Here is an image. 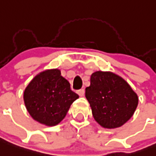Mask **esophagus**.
Masks as SVG:
<instances>
[{
  "instance_id": "obj_1",
  "label": "esophagus",
  "mask_w": 156,
  "mask_h": 156,
  "mask_svg": "<svg viewBox=\"0 0 156 156\" xmlns=\"http://www.w3.org/2000/svg\"><path fill=\"white\" fill-rule=\"evenodd\" d=\"M77 94H79L80 97H83L84 94V89H80V90H78V91H77Z\"/></svg>"
}]
</instances>
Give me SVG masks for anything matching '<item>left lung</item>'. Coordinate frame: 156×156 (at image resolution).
I'll use <instances>...</instances> for the list:
<instances>
[{"label": "left lung", "mask_w": 156, "mask_h": 156, "mask_svg": "<svg viewBox=\"0 0 156 156\" xmlns=\"http://www.w3.org/2000/svg\"><path fill=\"white\" fill-rule=\"evenodd\" d=\"M94 119L105 129L121 127L134 114L138 97L128 82L112 72L98 71L85 89Z\"/></svg>", "instance_id": "1"}]
</instances>
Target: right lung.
Listing matches in <instances>:
<instances>
[{
	"instance_id": "right-lung-1",
	"label": "right lung",
	"mask_w": 156,
	"mask_h": 156,
	"mask_svg": "<svg viewBox=\"0 0 156 156\" xmlns=\"http://www.w3.org/2000/svg\"><path fill=\"white\" fill-rule=\"evenodd\" d=\"M79 98L59 69L37 74L26 87L24 104L32 119L46 126H54L64 119L71 105Z\"/></svg>"
}]
</instances>
